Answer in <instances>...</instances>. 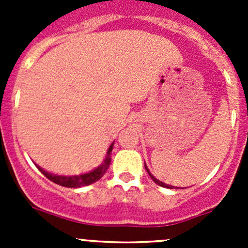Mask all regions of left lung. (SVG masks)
Instances as JSON below:
<instances>
[{
	"instance_id": "8db88e82",
	"label": "left lung",
	"mask_w": 248,
	"mask_h": 248,
	"mask_svg": "<svg viewBox=\"0 0 248 248\" xmlns=\"http://www.w3.org/2000/svg\"><path fill=\"white\" fill-rule=\"evenodd\" d=\"M145 168H146V164H145ZM146 170H147V172H149V175H150V177H151V179H152V181H154L155 184L158 185V186H161V187H166V188H172V187H174V186H169V185H167V184H164V182L159 181L158 179H156V177H155L154 175H152L151 172L149 171V169H147V168H146Z\"/></svg>"
}]
</instances>
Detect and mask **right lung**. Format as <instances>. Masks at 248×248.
I'll return each mask as SVG.
<instances>
[{
    "mask_svg": "<svg viewBox=\"0 0 248 248\" xmlns=\"http://www.w3.org/2000/svg\"><path fill=\"white\" fill-rule=\"evenodd\" d=\"M112 147L110 146L108 150V154H107L106 159L102 163L101 167H98L97 169H94L93 171L87 172V174L84 175H79V176H56V175H50L47 172L42 170L44 175L47 177L49 180H51L52 182L55 184L60 185V186L63 187H69V188H79V187H84V186H89V185L94 184V182L98 181L99 179H102L104 174H106L107 170H108L109 166H110V151H111Z\"/></svg>",
    "mask_w": 248,
    "mask_h": 248,
    "instance_id": "1",
    "label": "right lung"
}]
</instances>
